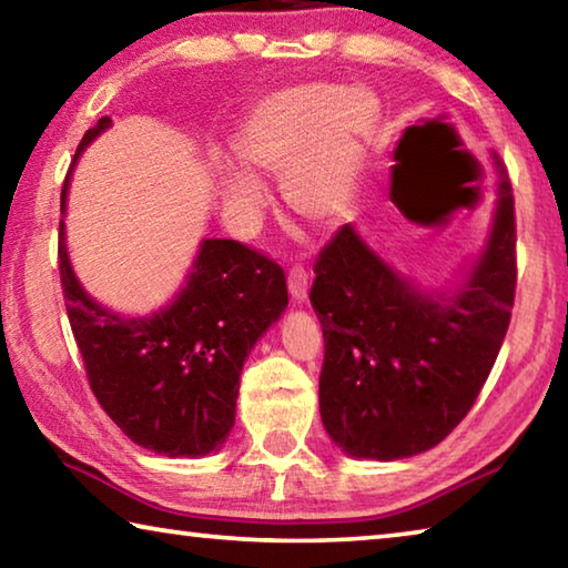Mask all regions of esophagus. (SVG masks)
I'll return each instance as SVG.
<instances>
[{
	"mask_svg": "<svg viewBox=\"0 0 568 568\" xmlns=\"http://www.w3.org/2000/svg\"><path fill=\"white\" fill-rule=\"evenodd\" d=\"M287 291H291V295H293V301H305V295H307V273H305V267L303 265H293L291 271H287Z\"/></svg>",
	"mask_w": 568,
	"mask_h": 568,
	"instance_id": "esophagus-1",
	"label": "esophagus"
}]
</instances>
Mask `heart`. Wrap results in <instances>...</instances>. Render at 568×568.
<instances>
[{"instance_id":"obj_1","label":"heart","mask_w":568,"mask_h":568,"mask_svg":"<svg viewBox=\"0 0 568 568\" xmlns=\"http://www.w3.org/2000/svg\"><path fill=\"white\" fill-rule=\"evenodd\" d=\"M338 93L341 88L321 82L277 92L247 112L233 138L250 170L285 178L287 203L313 223H331L348 207L365 142L381 118L371 92L345 90L341 99ZM220 192L235 210L263 203L261 185L245 172L225 170Z\"/></svg>"}]
</instances>
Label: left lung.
Segmentation results:
<instances>
[{
	"label": "left lung",
	"mask_w": 568,
	"mask_h": 568,
	"mask_svg": "<svg viewBox=\"0 0 568 568\" xmlns=\"http://www.w3.org/2000/svg\"><path fill=\"white\" fill-rule=\"evenodd\" d=\"M486 253L450 297L418 293L343 225L315 257L323 325L321 418L355 458L396 460L440 444L501 351L516 297V210L506 165Z\"/></svg>",
	"instance_id": "1"
}]
</instances>
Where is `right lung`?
I'll list each match as a JSON object with an SVG mask.
<instances>
[{"mask_svg":"<svg viewBox=\"0 0 568 568\" xmlns=\"http://www.w3.org/2000/svg\"><path fill=\"white\" fill-rule=\"evenodd\" d=\"M108 128L102 118L84 132L74 160ZM57 261L90 388L122 434L170 458L220 448L235 423L245 355L287 305L283 267L237 240H205L175 303L150 318H120L77 283L64 223Z\"/></svg>","mask_w":568,"mask_h":568,"instance_id":"right-lung-1","label":"right lung"}]
</instances>
